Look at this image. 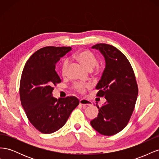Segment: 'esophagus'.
<instances>
[{"label": "esophagus", "mask_w": 159, "mask_h": 159, "mask_svg": "<svg viewBox=\"0 0 159 159\" xmlns=\"http://www.w3.org/2000/svg\"><path fill=\"white\" fill-rule=\"evenodd\" d=\"M80 103L81 105H84V106H91L93 105L92 102H91L89 100L85 99H81L80 101Z\"/></svg>", "instance_id": "esophagus-1"}]
</instances>
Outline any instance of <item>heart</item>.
<instances>
[{"label":"heart","mask_w":159,"mask_h":159,"mask_svg":"<svg viewBox=\"0 0 159 159\" xmlns=\"http://www.w3.org/2000/svg\"><path fill=\"white\" fill-rule=\"evenodd\" d=\"M75 58L88 70H92L98 64L96 57L92 52H91L89 50H84L82 52H78V54L75 55ZM68 64L69 61L68 60H65L63 61V63H62L61 73L63 75H66L67 70H68ZM89 86L90 85L89 84L78 83L75 84V88L77 91H79V92L83 93L85 91L86 88H88Z\"/></svg>","instance_id":"obj_1"}]
</instances>
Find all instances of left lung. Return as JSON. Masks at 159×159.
<instances>
[{"label": "left lung", "mask_w": 159, "mask_h": 159, "mask_svg": "<svg viewBox=\"0 0 159 159\" xmlns=\"http://www.w3.org/2000/svg\"><path fill=\"white\" fill-rule=\"evenodd\" d=\"M91 48L99 50L105 61L102 78L96 86L97 95L105 96L106 102L99 107L97 117L90 121L92 127L103 135L120 132L127 125L138 95L135 76L129 60L116 48L98 44Z\"/></svg>", "instance_id": "8db88e82"}]
</instances>
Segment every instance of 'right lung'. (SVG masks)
<instances>
[{"label":"right lung","instance_id":"right-lung-1","mask_svg":"<svg viewBox=\"0 0 159 159\" xmlns=\"http://www.w3.org/2000/svg\"><path fill=\"white\" fill-rule=\"evenodd\" d=\"M71 50V47L47 46L36 51L28 60L20 83L22 106L32 125L42 133H54L63 127L80 103L71 96L57 100L53 86L60 83L56 64Z\"/></svg>","mask_w":159,"mask_h":159}]
</instances>
